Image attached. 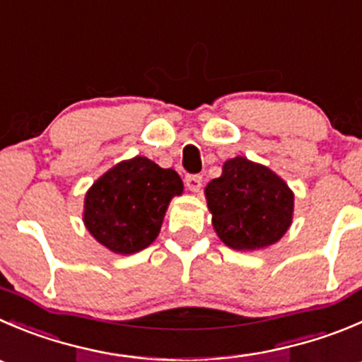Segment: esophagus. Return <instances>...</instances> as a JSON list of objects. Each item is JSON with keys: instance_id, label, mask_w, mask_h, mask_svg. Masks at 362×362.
<instances>
[{"instance_id": "34e87169", "label": "esophagus", "mask_w": 362, "mask_h": 362, "mask_svg": "<svg viewBox=\"0 0 362 362\" xmlns=\"http://www.w3.org/2000/svg\"><path fill=\"white\" fill-rule=\"evenodd\" d=\"M185 185H187V189L191 192H199L202 191L203 178L199 177V175H189V177L185 178Z\"/></svg>"}]
</instances>
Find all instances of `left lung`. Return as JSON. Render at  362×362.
Here are the masks:
<instances>
[{"label": "left lung", "mask_w": 362, "mask_h": 362, "mask_svg": "<svg viewBox=\"0 0 362 362\" xmlns=\"http://www.w3.org/2000/svg\"><path fill=\"white\" fill-rule=\"evenodd\" d=\"M217 237L235 251L276 244L292 226L293 191L278 173L237 156L205 187Z\"/></svg>", "instance_id": "left-lung-1"}]
</instances>
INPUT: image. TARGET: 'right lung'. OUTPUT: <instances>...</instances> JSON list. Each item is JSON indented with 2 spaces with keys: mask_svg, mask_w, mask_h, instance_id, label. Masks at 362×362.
<instances>
[{
  "mask_svg": "<svg viewBox=\"0 0 362 362\" xmlns=\"http://www.w3.org/2000/svg\"><path fill=\"white\" fill-rule=\"evenodd\" d=\"M182 192L177 171L136 156L115 164L88 189L83 223L111 252L134 255L156 240L168 205Z\"/></svg>",
  "mask_w": 362,
  "mask_h": 362,
  "instance_id": "1",
  "label": "right lung"
}]
</instances>
